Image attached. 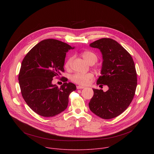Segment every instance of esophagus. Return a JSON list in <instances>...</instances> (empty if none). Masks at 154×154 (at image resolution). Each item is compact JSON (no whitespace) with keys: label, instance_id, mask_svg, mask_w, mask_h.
Here are the masks:
<instances>
[{"label":"esophagus","instance_id":"obj_1","mask_svg":"<svg viewBox=\"0 0 154 154\" xmlns=\"http://www.w3.org/2000/svg\"><path fill=\"white\" fill-rule=\"evenodd\" d=\"M85 88L84 86H77V89H83Z\"/></svg>","mask_w":154,"mask_h":154}]
</instances>
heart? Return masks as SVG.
I'll list each match as a JSON object with an SVG mask.
<instances>
[{
	"label": "heart",
	"mask_w": 154,
	"mask_h": 154,
	"mask_svg": "<svg viewBox=\"0 0 154 154\" xmlns=\"http://www.w3.org/2000/svg\"><path fill=\"white\" fill-rule=\"evenodd\" d=\"M82 55L84 60L89 64L94 62L96 63L97 60V55L91 52V51H85L82 54ZM72 57H70L67 61L65 63L64 67L66 69H69L71 63L72 61ZM93 74L92 73H86V74H82V73H75L72 75L71 77V80L75 83L80 85H86L89 83L90 80L93 78Z\"/></svg>",
	"instance_id": "heart-1"
}]
</instances>
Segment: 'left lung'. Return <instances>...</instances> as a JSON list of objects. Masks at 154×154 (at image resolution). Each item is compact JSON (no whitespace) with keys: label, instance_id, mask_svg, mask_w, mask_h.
<instances>
[{"label":"left lung","instance_id":"8db88e82","mask_svg":"<svg viewBox=\"0 0 154 154\" xmlns=\"http://www.w3.org/2000/svg\"><path fill=\"white\" fill-rule=\"evenodd\" d=\"M103 58L101 75L97 85L108 86V90L93 89L89 107L99 117L109 119L122 113L132 101L137 86L135 63L130 54L119 44L110 38H102L92 43Z\"/></svg>","mask_w":154,"mask_h":154}]
</instances>
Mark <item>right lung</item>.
<instances>
[{"instance_id": "obj_1", "label": "right lung", "mask_w": 154, "mask_h": 154, "mask_svg": "<svg viewBox=\"0 0 154 154\" xmlns=\"http://www.w3.org/2000/svg\"><path fill=\"white\" fill-rule=\"evenodd\" d=\"M74 48L54 39L42 40L25 56L19 74L22 96L29 106L44 117L56 116L66 109L69 96L76 86L64 83L60 88L53 79L64 72L66 52ZM64 82H67L63 79Z\"/></svg>"}]
</instances>
